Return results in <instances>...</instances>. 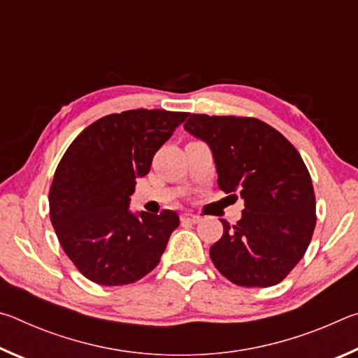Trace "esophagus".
<instances>
[{
	"mask_svg": "<svg viewBox=\"0 0 358 358\" xmlns=\"http://www.w3.org/2000/svg\"><path fill=\"white\" fill-rule=\"evenodd\" d=\"M202 217L199 215H191V213H186V215H181V222H191V224H197L201 221Z\"/></svg>",
	"mask_w": 358,
	"mask_h": 358,
	"instance_id": "1",
	"label": "esophagus"
}]
</instances>
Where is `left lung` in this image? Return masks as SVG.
Here are the masks:
<instances>
[{"label":"left lung","mask_w":358,"mask_h":358,"mask_svg":"<svg viewBox=\"0 0 358 358\" xmlns=\"http://www.w3.org/2000/svg\"><path fill=\"white\" fill-rule=\"evenodd\" d=\"M185 131L213 155L217 186L240 192L245 208L210 248L220 273L245 287L281 282L300 262L316 227L310 172L286 137L256 118L192 113Z\"/></svg>","instance_id":"obj_1"}]
</instances>
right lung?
<instances>
[{"label": "right lung", "instance_id": "1", "mask_svg": "<svg viewBox=\"0 0 358 358\" xmlns=\"http://www.w3.org/2000/svg\"><path fill=\"white\" fill-rule=\"evenodd\" d=\"M185 112L126 110L94 121L77 136L57 167L48 202L50 221L78 271L101 286H123L159 264L180 226L175 211H132L136 180Z\"/></svg>", "mask_w": 358, "mask_h": 358}]
</instances>
